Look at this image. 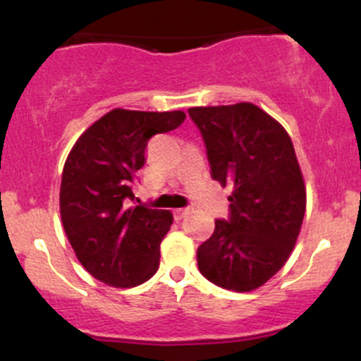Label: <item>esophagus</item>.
Instances as JSON below:
<instances>
[{
	"instance_id": "esophagus-1",
	"label": "esophagus",
	"mask_w": 361,
	"mask_h": 361,
	"mask_svg": "<svg viewBox=\"0 0 361 361\" xmlns=\"http://www.w3.org/2000/svg\"><path fill=\"white\" fill-rule=\"evenodd\" d=\"M188 212H190V209H175L173 210V215H175L176 221H181V219H183Z\"/></svg>"
}]
</instances>
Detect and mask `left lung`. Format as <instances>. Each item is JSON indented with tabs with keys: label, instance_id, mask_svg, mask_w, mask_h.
<instances>
[{
	"label": "left lung",
	"instance_id": "obj_1",
	"mask_svg": "<svg viewBox=\"0 0 361 361\" xmlns=\"http://www.w3.org/2000/svg\"><path fill=\"white\" fill-rule=\"evenodd\" d=\"M210 175L233 185L229 217L198 246V270L219 287L250 292L288 259L305 214V186L285 128L252 103L195 106Z\"/></svg>",
	"mask_w": 361,
	"mask_h": 361
}]
</instances>
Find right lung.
I'll use <instances>...</instances> for the list:
<instances>
[{
  "label": "right lung",
  "mask_w": 361,
  "mask_h": 361,
  "mask_svg": "<svg viewBox=\"0 0 361 361\" xmlns=\"http://www.w3.org/2000/svg\"><path fill=\"white\" fill-rule=\"evenodd\" d=\"M183 120L180 110L115 109L86 128L66 159L62 226L86 271L110 287H135L159 268V244L173 214L128 205L135 200L134 181L146 163L147 140Z\"/></svg>",
  "instance_id": "obj_1"
}]
</instances>
